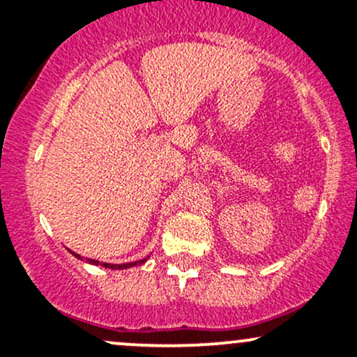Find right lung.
<instances>
[{
  "mask_svg": "<svg viewBox=\"0 0 357 357\" xmlns=\"http://www.w3.org/2000/svg\"><path fill=\"white\" fill-rule=\"evenodd\" d=\"M70 253H72V255H75L77 258H80V255H77V253H75V252H72V250H70ZM146 260H147V258H144V260H139V261H132V264H121V265H114V264H100L99 260H89V264H92V265H102V267H105V268L121 270V268H129V267H134V265H141V264H144Z\"/></svg>",
  "mask_w": 357,
  "mask_h": 357,
  "instance_id": "right-lung-1",
  "label": "right lung"
}]
</instances>
